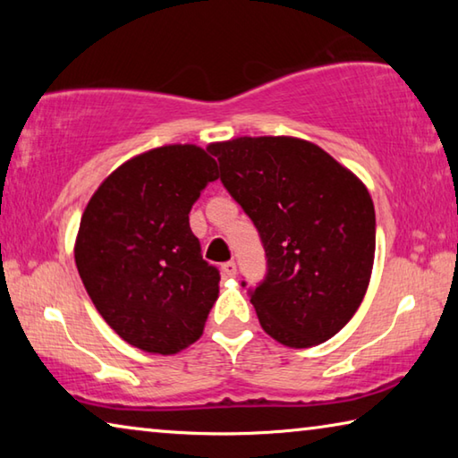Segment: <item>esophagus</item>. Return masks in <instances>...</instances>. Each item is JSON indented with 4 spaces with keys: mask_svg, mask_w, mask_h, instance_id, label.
Returning a JSON list of instances; mask_svg holds the SVG:
<instances>
[{
    "mask_svg": "<svg viewBox=\"0 0 458 458\" xmlns=\"http://www.w3.org/2000/svg\"><path fill=\"white\" fill-rule=\"evenodd\" d=\"M222 273L226 275V276H234V275H236V262H234V260L224 262V265H222Z\"/></svg>",
    "mask_w": 458,
    "mask_h": 458,
    "instance_id": "obj_1",
    "label": "esophagus"
}]
</instances>
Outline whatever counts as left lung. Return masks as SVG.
<instances>
[{"instance_id": "1", "label": "left lung", "mask_w": 458, "mask_h": 458, "mask_svg": "<svg viewBox=\"0 0 458 458\" xmlns=\"http://www.w3.org/2000/svg\"><path fill=\"white\" fill-rule=\"evenodd\" d=\"M208 151L265 248L267 275L248 289L262 329L297 350L327 341L358 311L374 267L366 185L303 139L240 137Z\"/></svg>"}]
</instances>
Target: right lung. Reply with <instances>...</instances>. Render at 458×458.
I'll return each mask as SVG.
<instances>
[{
  "instance_id": "1",
  "label": "right lung",
  "mask_w": 458,
  "mask_h": 458,
  "mask_svg": "<svg viewBox=\"0 0 458 458\" xmlns=\"http://www.w3.org/2000/svg\"><path fill=\"white\" fill-rule=\"evenodd\" d=\"M218 165L196 145L129 159L82 214L76 268L103 319L143 352L172 355L199 339L220 270L201 259L190 210Z\"/></svg>"
}]
</instances>
